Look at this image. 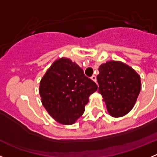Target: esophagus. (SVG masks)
Wrapping results in <instances>:
<instances>
[{
    "label": "esophagus",
    "instance_id": "34e87169",
    "mask_svg": "<svg viewBox=\"0 0 157 157\" xmlns=\"http://www.w3.org/2000/svg\"><path fill=\"white\" fill-rule=\"evenodd\" d=\"M91 79L94 82H97V77H96L95 75H93L92 77H91Z\"/></svg>",
    "mask_w": 157,
    "mask_h": 157
}]
</instances>
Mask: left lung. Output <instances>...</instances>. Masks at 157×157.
<instances>
[{
  "label": "left lung",
  "mask_w": 157,
  "mask_h": 157,
  "mask_svg": "<svg viewBox=\"0 0 157 157\" xmlns=\"http://www.w3.org/2000/svg\"><path fill=\"white\" fill-rule=\"evenodd\" d=\"M97 76L98 93L113 117H121L133 109L141 90L140 76L125 63L109 61L101 65Z\"/></svg>",
  "instance_id": "left-lung-1"
}]
</instances>
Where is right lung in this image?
<instances>
[{"mask_svg": "<svg viewBox=\"0 0 157 157\" xmlns=\"http://www.w3.org/2000/svg\"><path fill=\"white\" fill-rule=\"evenodd\" d=\"M98 90L79 66L67 58L54 62L40 82L41 102L53 119L72 124L83 114L89 97Z\"/></svg>", "mask_w": 157, "mask_h": 157, "instance_id": "add662e5", "label": "right lung"}]
</instances>
